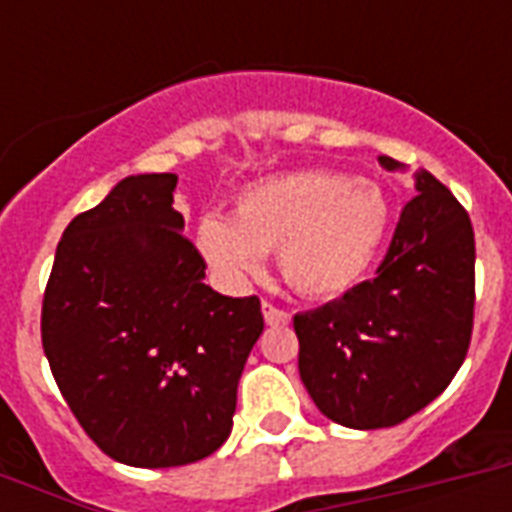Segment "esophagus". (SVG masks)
Here are the masks:
<instances>
[{
	"label": "esophagus",
	"mask_w": 512,
	"mask_h": 512,
	"mask_svg": "<svg viewBox=\"0 0 512 512\" xmlns=\"http://www.w3.org/2000/svg\"><path fill=\"white\" fill-rule=\"evenodd\" d=\"M263 316L268 327H284V324H289V313L276 308V305L268 303V300L263 303Z\"/></svg>",
	"instance_id": "34e87169"
}]
</instances>
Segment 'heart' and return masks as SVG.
Returning <instances> with one entry per match:
<instances>
[{
    "label": "heart",
    "instance_id": "1",
    "mask_svg": "<svg viewBox=\"0 0 512 512\" xmlns=\"http://www.w3.org/2000/svg\"><path fill=\"white\" fill-rule=\"evenodd\" d=\"M388 223V201L374 183L337 172H289L247 185L233 217H201L196 247L228 281L260 273L265 252H276L295 292L337 297L372 268Z\"/></svg>",
    "mask_w": 512,
    "mask_h": 512
}]
</instances>
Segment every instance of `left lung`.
I'll list each match as a JSON object with an SVG mask.
<instances>
[{
    "mask_svg": "<svg viewBox=\"0 0 512 512\" xmlns=\"http://www.w3.org/2000/svg\"><path fill=\"white\" fill-rule=\"evenodd\" d=\"M388 172L404 170L380 156ZM377 276L297 313L300 380L319 412L353 430L390 428L438 398L465 361L476 305V239L460 201L414 175Z\"/></svg>",
    "mask_w": 512,
    "mask_h": 512,
    "instance_id": "1",
    "label": "left lung"
}]
</instances>
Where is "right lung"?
<instances>
[{
    "label": "right lung",
    "instance_id": "add662e5",
    "mask_svg": "<svg viewBox=\"0 0 512 512\" xmlns=\"http://www.w3.org/2000/svg\"><path fill=\"white\" fill-rule=\"evenodd\" d=\"M177 175H130L76 215L42 303L52 377L95 444L132 468L199 462L231 436L260 300L204 284L172 209Z\"/></svg>",
    "mask_w": 512,
    "mask_h": 512
}]
</instances>
